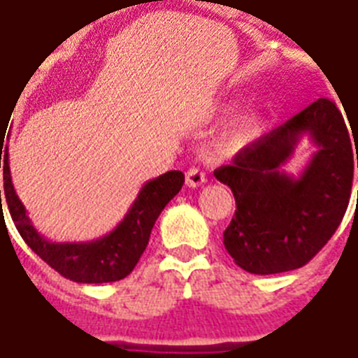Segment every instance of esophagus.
I'll list each match as a JSON object with an SVG mask.
<instances>
[{"label": "esophagus", "mask_w": 358, "mask_h": 358, "mask_svg": "<svg viewBox=\"0 0 358 358\" xmlns=\"http://www.w3.org/2000/svg\"><path fill=\"white\" fill-rule=\"evenodd\" d=\"M205 182V173L199 168H190L187 171V187L188 188H198Z\"/></svg>", "instance_id": "1"}]
</instances>
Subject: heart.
<instances>
[{"mask_svg":"<svg viewBox=\"0 0 358 358\" xmlns=\"http://www.w3.org/2000/svg\"><path fill=\"white\" fill-rule=\"evenodd\" d=\"M265 130V117L259 112H243L218 136L217 149L222 155L234 157L252 148Z\"/></svg>","mask_w":358,"mask_h":358,"instance_id":"heart-1","label":"heart"}]
</instances>
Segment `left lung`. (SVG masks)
<instances>
[{
    "mask_svg": "<svg viewBox=\"0 0 358 358\" xmlns=\"http://www.w3.org/2000/svg\"><path fill=\"white\" fill-rule=\"evenodd\" d=\"M303 135L309 136L316 153L295 178L283 171V164ZM353 168L351 134L329 99H317L235 155L234 164L215 171L218 181L231 188L237 205L224 231L229 256L252 274L285 273L306 265L342 222Z\"/></svg>",
    "mask_w": 358,
    "mask_h": 358,
    "instance_id": "8db88e82",
    "label": "left lung"
}]
</instances>
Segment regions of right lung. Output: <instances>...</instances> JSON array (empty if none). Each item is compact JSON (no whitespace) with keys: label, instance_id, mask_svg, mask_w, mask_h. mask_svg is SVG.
I'll return each mask as SVG.
<instances>
[{"label":"right lung","instance_id":"1","mask_svg":"<svg viewBox=\"0 0 358 358\" xmlns=\"http://www.w3.org/2000/svg\"><path fill=\"white\" fill-rule=\"evenodd\" d=\"M0 168H3V196L22 239L61 276L78 284H106L129 276L148 246L157 218L185 182L182 171H166L141 187L123 220L110 234L87 243H54L38 234L27 217L26 207L13 187L9 148L3 149V145L0 151Z\"/></svg>","mask_w":358,"mask_h":358}]
</instances>
